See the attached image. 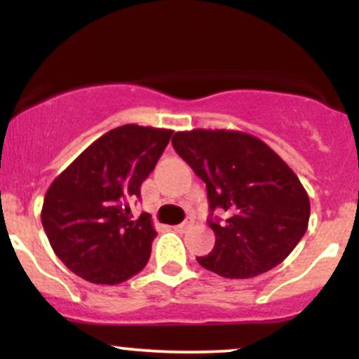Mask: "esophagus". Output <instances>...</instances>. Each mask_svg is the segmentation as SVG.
Listing matches in <instances>:
<instances>
[{"label":"esophagus","instance_id":"esophagus-1","mask_svg":"<svg viewBox=\"0 0 359 359\" xmlns=\"http://www.w3.org/2000/svg\"><path fill=\"white\" fill-rule=\"evenodd\" d=\"M194 226V219L192 217H187V219H185L184 222H180L179 226H177V229H179V231H187V229H191Z\"/></svg>","mask_w":359,"mask_h":359}]
</instances>
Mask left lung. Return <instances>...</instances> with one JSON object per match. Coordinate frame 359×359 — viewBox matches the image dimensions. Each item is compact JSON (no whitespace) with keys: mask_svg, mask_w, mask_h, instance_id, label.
Segmentation results:
<instances>
[{"mask_svg":"<svg viewBox=\"0 0 359 359\" xmlns=\"http://www.w3.org/2000/svg\"><path fill=\"white\" fill-rule=\"evenodd\" d=\"M172 145L208 191L216 243L197 258L204 269L251 278L292 253L307 231L311 203L299 177L266 143L241 131L192 130L175 133Z\"/></svg>","mask_w":359,"mask_h":359,"instance_id":"1","label":"left lung"}]
</instances>
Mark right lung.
Masks as SVG:
<instances>
[{"mask_svg": "<svg viewBox=\"0 0 359 359\" xmlns=\"http://www.w3.org/2000/svg\"><path fill=\"white\" fill-rule=\"evenodd\" d=\"M172 130L125 125L90 143L53 180L42 224L69 270L90 283L116 285L147 265L156 231L150 214L131 219L130 203L170 142Z\"/></svg>", "mask_w": 359, "mask_h": 359, "instance_id": "obj_1", "label": "right lung"}]
</instances>
